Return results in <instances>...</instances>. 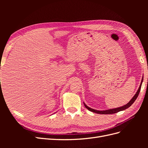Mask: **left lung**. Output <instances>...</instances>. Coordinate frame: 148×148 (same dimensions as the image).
I'll return each mask as SVG.
<instances>
[{"mask_svg": "<svg viewBox=\"0 0 148 148\" xmlns=\"http://www.w3.org/2000/svg\"><path fill=\"white\" fill-rule=\"evenodd\" d=\"M143 81V77H142V79H141V82L140 86V87H139L138 91L136 92L135 96H134L132 97V99L127 104H125V105H124V106H123L122 107H117V108H114V109H107V110H96V109L90 108V107H89L87 105H86V104H85L84 102H83V104H84L85 107H86V108L87 109H88L89 111H91V112H95V113H96V114H115V113H117V112H120V111L124 110L125 109H127V108H128V107H130L133 104V102H135V100L136 99V98L138 97L139 93H140V91L141 90V84H142Z\"/></svg>", "mask_w": 148, "mask_h": 148, "instance_id": "obj_1", "label": "left lung"}]
</instances>
